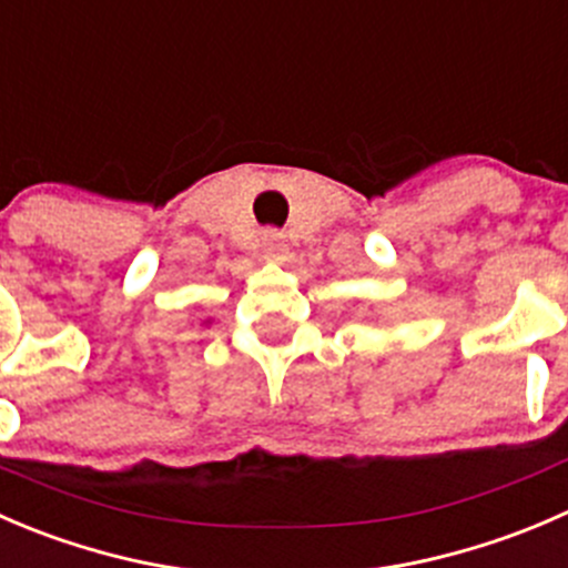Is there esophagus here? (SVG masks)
Listing matches in <instances>:
<instances>
[{
	"mask_svg": "<svg viewBox=\"0 0 568 568\" xmlns=\"http://www.w3.org/2000/svg\"><path fill=\"white\" fill-rule=\"evenodd\" d=\"M262 251H265V260L282 262L286 254L284 234L276 232V229H265V232H262Z\"/></svg>",
	"mask_w": 568,
	"mask_h": 568,
	"instance_id": "1",
	"label": "esophagus"
}]
</instances>
